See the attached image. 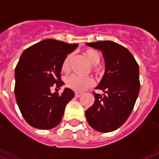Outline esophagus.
Masks as SVG:
<instances>
[{"label": "esophagus", "instance_id": "34e87169", "mask_svg": "<svg viewBox=\"0 0 159 159\" xmlns=\"http://www.w3.org/2000/svg\"><path fill=\"white\" fill-rule=\"evenodd\" d=\"M82 95V92H75V97H80Z\"/></svg>", "mask_w": 159, "mask_h": 159}]
</instances>
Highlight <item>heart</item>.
I'll return each mask as SVG.
<instances>
[{"mask_svg": "<svg viewBox=\"0 0 159 159\" xmlns=\"http://www.w3.org/2000/svg\"><path fill=\"white\" fill-rule=\"evenodd\" d=\"M84 54L88 60V62L92 65V68L95 72H99V68L96 66L100 62L101 56L99 53L92 48H87L84 51ZM72 54H67L62 62V71L63 72H69ZM66 86L68 88L73 90L75 92H83L89 88L94 84V81L91 77H80L77 75L72 74L66 78Z\"/></svg>", "mask_w": 159, "mask_h": 159, "instance_id": "heart-1", "label": "heart"}]
</instances>
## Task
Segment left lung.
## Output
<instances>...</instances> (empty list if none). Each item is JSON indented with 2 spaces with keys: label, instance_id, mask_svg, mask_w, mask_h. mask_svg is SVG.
Here are the masks:
<instances>
[{
  "label": "left lung",
  "instance_id": "left-lung-1",
  "mask_svg": "<svg viewBox=\"0 0 159 159\" xmlns=\"http://www.w3.org/2000/svg\"><path fill=\"white\" fill-rule=\"evenodd\" d=\"M102 52L106 71L94 92L95 102L86 111L87 122L100 132H111L120 128L133 111L140 82L139 69L134 57L126 48L112 41L87 43Z\"/></svg>",
  "mask_w": 159,
  "mask_h": 159
}]
</instances>
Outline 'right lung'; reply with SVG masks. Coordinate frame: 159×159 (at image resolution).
<instances>
[{"mask_svg": "<svg viewBox=\"0 0 159 159\" xmlns=\"http://www.w3.org/2000/svg\"><path fill=\"white\" fill-rule=\"evenodd\" d=\"M77 46L48 39L21 54L15 69V95L24 119L34 128L50 129L57 126L67 104L74 97L69 88L58 94L52 93L51 87L55 84L60 89L63 85L62 62Z\"/></svg>", "mask_w": 159, "mask_h": 159, "instance_id": "1", "label": "right lung"}]
</instances>
